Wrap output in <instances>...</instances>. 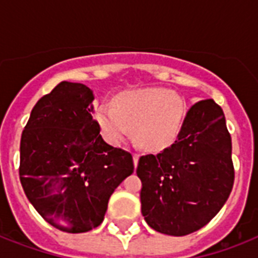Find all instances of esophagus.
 <instances>
[{
    "mask_svg": "<svg viewBox=\"0 0 258 258\" xmlns=\"http://www.w3.org/2000/svg\"><path fill=\"white\" fill-rule=\"evenodd\" d=\"M133 159H134V166L137 167V166H138V162H139V155H138V154H134V155H133Z\"/></svg>",
    "mask_w": 258,
    "mask_h": 258,
    "instance_id": "34e87169",
    "label": "esophagus"
}]
</instances>
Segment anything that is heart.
I'll return each instance as SVG.
<instances>
[{
    "instance_id": "1",
    "label": "heart",
    "mask_w": 258,
    "mask_h": 258,
    "mask_svg": "<svg viewBox=\"0 0 258 258\" xmlns=\"http://www.w3.org/2000/svg\"><path fill=\"white\" fill-rule=\"evenodd\" d=\"M186 104L183 99L165 88L135 89L120 93L113 107L99 105L95 119L104 138L119 146L131 135L150 151L171 146L183 125Z\"/></svg>"
}]
</instances>
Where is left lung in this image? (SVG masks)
<instances>
[{"label":"left lung","instance_id":"left-lung-1","mask_svg":"<svg viewBox=\"0 0 258 258\" xmlns=\"http://www.w3.org/2000/svg\"><path fill=\"white\" fill-rule=\"evenodd\" d=\"M137 174L149 226L175 237L204 228L228 201L234 182L222 108L213 99L196 103L176 141L158 155L139 158Z\"/></svg>","mask_w":258,"mask_h":258}]
</instances>
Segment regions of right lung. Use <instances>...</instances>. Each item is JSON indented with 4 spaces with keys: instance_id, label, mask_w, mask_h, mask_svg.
Returning <instances> with one entry per match:
<instances>
[{
    "instance_id": "1",
    "label": "right lung",
    "mask_w": 258,
    "mask_h": 258,
    "mask_svg": "<svg viewBox=\"0 0 258 258\" xmlns=\"http://www.w3.org/2000/svg\"><path fill=\"white\" fill-rule=\"evenodd\" d=\"M93 91L61 82L30 112L20 145V180L29 202L58 230L84 233L103 222L109 197L134 172L133 155L100 135Z\"/></svg>"
}]
</instances>
